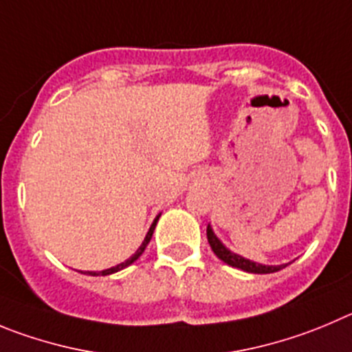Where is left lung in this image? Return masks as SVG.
I'll return each mask as SVG.
<instances>
[{
  "label": "left lung",
  "mask_w": 352,
  "mask_h": 352,
  "mask_svg": "<svg viewBox=\"0 0 352 352\" xmlns=\"http://www.w3.org/2000/svg\"><path fill=\"white\" fill-rule=\"evenodd\" d=\"M206 238H208L210 246H212L213 254L217 257L221 258L222 262H226L228 265H232V267H238L245 272H254V274H269V272H276L280 271V269L287 267L288 264H280V265H267V264H258V262L250 261V258H245L241 255L234 254L221 241V239L217 238V234L213 232L212 226L208 224L206 228Z\"/></svg>",
  "instance_id": "left-lung-1"
}]
</instances>
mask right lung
Returning a JSON list of instances; mask_svg holds the SVG:
<instances>
[{"instance_id": "1", "label": "right lung", "mask_w": 352, "mask_h": 352, "mask_svg": "<svg viewBox=\"0 0 352 352\" xmlns=\"http://www.w3.org/2000/svg\"><path fill=\"white\" fill-rule=\"evenodd\" d=\"M160 217H161V213H160V215H156V219H154V222H153V224H151L149 231H147L146 238H144L142 245H140V246H139V250H137V252H135V254L131 255V257H130V258H126V261H124V262H121V264L114 265V267H109V269H104V271H88V274H90V276H107V274H114V272L121 271V269H124V267H128V265H130V264H133V262H135V261H137V258H139V257H140V255H142V254H144V250H146V246H147V245H149L151 238H153V232H154V228H156L157 221H160Z\"/></svg>"}]
</instances>
